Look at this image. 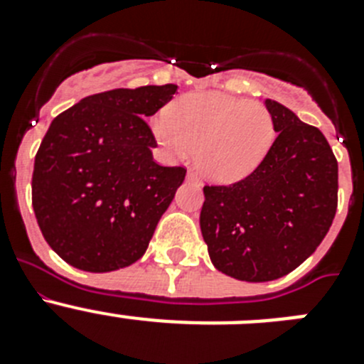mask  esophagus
I'll return each instance as SVG.
<instances>
[{
    "instance_id": "1",
    "label": "esophagus",
    "mask_w": 364,
    "mask_h": 364,
    "mask_svg": "<svg viewBox=\"0 0 364 364\" xmlns=\"http://www.w3.org/2000/svg\"><path fill=\"white\" fill-rule=\"evenodd\" d=\"M186 180H188V182H189V184H200V182H198V178H197V175H195V173H193V171H189L188 173V175H186Z\"/></svg>"
}]
</instances>
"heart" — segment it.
<instances>
[{"label":"heart","instance_id":"obj_1","mask_svg":"<svg viewBox=\"0 0 364 364\" xmlns=\"http://www.w3.org/2000/svg\"><path fill=\"white\" fill-rule=\"evenodd\" d=\"M159 142L176 156L197 151V166L208 180L233 184L252 175L275 138L272 112L259 102L222 92H195L154 122Z\"/></svg>","mask_w":364,"mask_h":364}]
</instances>
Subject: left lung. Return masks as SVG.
I'll use <instances>...</instances> for the list:
<instances>
[{"mask_svg":"<svg viewBox=\"0 0 364 364\" xmlns=\"http://www.w3.org/2000/svg\"><path fill=\"white\" fill-rule=\"evenodd\" d=\"M277 138L255 171L231 186H205L200 231L218 272L268 282L302 264L332 226L337 160L317 127L264 100Z\"/></svg>","mask_w":364,"mask_h":364,"instance_id":"left-lung-1","label":"left lung"}]
</instances>
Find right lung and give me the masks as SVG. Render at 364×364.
<instances>
[{"mask_svg": "<svg viewBox=\"0 0 364 364\" xmlns=\"http://www.w3.org/2000/svg\"><path fill=\"white\" fill-rule=\"evenodd\" d=\"M176 89L98 92L50 124L34 159L32 208L47 244L74 268L114 272L146 253L186 176L154 162L147 124Z\"/></svg>", "mask_w": 364, "mask_h": 364, "instance_id": "right-lung-1", "label": "right lung"}]
</instances>
